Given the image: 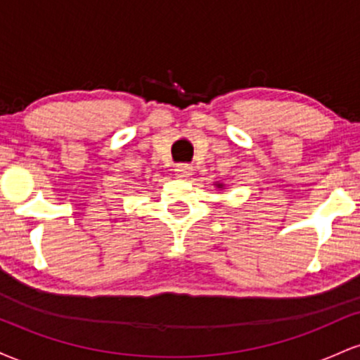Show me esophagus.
<instances>
[{
	"mask_svg": "<svg viewBox=\"0 0 360 360\" xmlns=\"http://www.w3.org/2000/svg\"><path fill=\"white\" fill-rule=\"evenodd\" d=\"M174 172H176L177 177H181V179H188V177L191 176L193 167L189 166V164H177Z\"/></svg>",
	"mask_w": 360,
	"mask_h": 360,
	"instance_id": "obj_1",
	"label": "esophagus"
}]
</instances>
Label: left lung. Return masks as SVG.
Masks as SVG:
<instances>
[{
    "mask_svg": "<svg viewBox=\"0 0 360 360\" xmlns=\"http://www.w3.org/2000/svg\"><path fill=\"white\" fill-rule=\"evenodd\" d=\"M218 186H221V184H218Z\"/></svg>",
    "mask_w": 360,
    "mask_h": 360,
    "instance_id": "left-lung-1",
    "label": "left lung"
}]
</instances>
